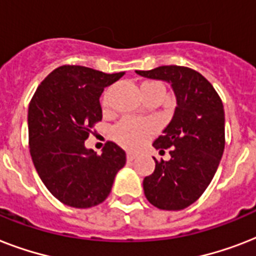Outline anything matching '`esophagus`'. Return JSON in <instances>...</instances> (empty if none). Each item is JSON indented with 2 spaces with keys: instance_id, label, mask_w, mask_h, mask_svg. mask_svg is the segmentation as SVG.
Instances as JSON below:
<instances>
[{
  "instance_id": "34e87169",
  "label": "esophagus",
  "mask_w": 256,
  "mask_h": 256,
  "mask_svg": "<svg viewBox=\"0 0 256 256\" xmlns=\"http://www.w3.org/2000/svg\"><path fill=\"white\" fill-rule=\"evenodd\" d=\"M136 158V152H128V160H134Z\"/></svg>"
}]
</instances>
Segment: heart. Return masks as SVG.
I'll use <instances>...</instances> for the list:
<instances>
[{"label":"heart","instance_id":"heart-1","mask_svg":"<svg viewBox=\"0 0 256 256\" xmlns=\"http://www.w3.org/2000/svg\"><path fill=\"white\" fill-rule=\"evenodd\" d=\"M142 85H156V82H144ZM108 104V92H104L102 98V106L106 108ZM156 132V124L152 120H138V118H124L112 128V138L128 148H138L148 142Z\"/></svg>","mask_w":256,"mask_h":256}]
</instances>
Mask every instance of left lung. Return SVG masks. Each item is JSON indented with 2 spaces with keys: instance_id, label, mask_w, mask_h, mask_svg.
Returning <instances> with one entry per match:
<instances>
[{
  "instance_id": "1",
  "label": "left lung",
  "mask_w": 256,
  "mask_h": 256,
  "mask_svg": "<svg viewBox=\"0 0 256 256\" xmlns=\"http://www.w3.org/2000/svg\"><path fill=\"white\" fill-rule=\"evenodd\" d=\"M142 77L171 84L176 96L174 116L152 144L170 160H156L144 179V195L160 210L178 211L199 199L214 178L224 150V110L218 92L202 74L184 66L136 70Z\"/></svg>"
}]
</instances>
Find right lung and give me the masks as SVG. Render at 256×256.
<instances>
[{
  "instance_id": "1",
  "label": "right lung",
  "mask_w": 256,
  "mask_h": 256,
  "mask_svg": "<svg viewBox=\"0 0 256 256\" xmlns=\"http://www.w3.org/2000/svg\"><path fill=\"white\" fill-rule=\"evenodd\" d=\"M124 74L60 66L30 100V156L46 188L64 204L88 208L102 203L126 164V152L112 140L100 156L85 148L94 124L102 120L100 94Z\"/></svg>"
}]
</instances>
